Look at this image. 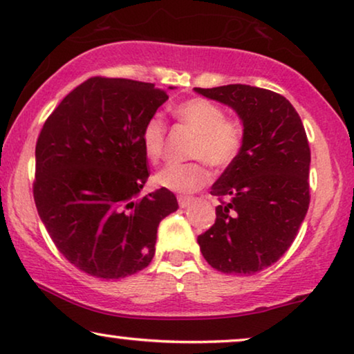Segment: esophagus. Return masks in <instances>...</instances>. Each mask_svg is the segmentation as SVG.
Wrapping results in <instances>:
<instances>
[{
    "label": "esophagus",
    "instance_id": "esophagus-1",
    "mask_svg": "<svg viewBox=\"0 0 354 354\" xmlns=\"http://www.w3.org/2000/svg\"><path fill=\"white\" fill-rule=\"evenodd\" d=\"M192 201H194V197H189V196H178V203H179V207H181V208H186V207L191 205Z\"/></svg>",
    "mask_w": 354,
    "mask_h": 354
}]
</instances>
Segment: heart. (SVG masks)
<instances>
[{"label": "heart", "instance_id": "heart-1", "mask_svg": "<svg viewBox=\"0 0 354 354\" xmlns=\"http://www.w3.org/2000/svg\"><path fill=\"white\" fill-rule=\"evenodd\" d=\"M176 118L197 134L192 142L191 157L201 158L208 165L223 170L239 157L243 144V128L239 122L229 120L218 104L203 97H194L175 107ZM167 127L160 115L144 123L141 142L152 162L160 160L165 151ZM210 178L205 163H170L153 176L158 187L178 194H191L203 187Z\"/></svg>", "mask_w": 354, "mask_h": 354}]
</instances>
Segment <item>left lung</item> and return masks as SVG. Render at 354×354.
I'll list each match as a JSON object with an SVG mask.
<instances>
[{"instance_id": "obj_1", "label": "left lung", "mask_w": 354, "mask_h": 354, "mask_svg": "<svg viewBox=\"0 0 354 354\" xmlns=\"http://www.w3.org/2000/svg\"><path fill=\"white\" fill-rule=\"evenodd\" d=\"M241 118L239 157L212 186L216 220L197 237L208 265L255 274L288 250L310 207L311 152L301 118L286 97L250 84L194 88Z\"/></svg>"}]
</instances>
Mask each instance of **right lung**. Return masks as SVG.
Returning <instances> with one entry per match:
<instances>
[{"label": "right lung", "instance_id": "add662e5", "mask_svg": "<svg viewBox=\"0 0 354 354\" xmlns=\"http://www.w3.org/2000/svg\"><path fill=\"white\" fill-rule=\"evenodd\" d=\"M167 99L152 83L94 77L44 122L33 198L54 245L86 274L109 281L144 270L158 225L178 210L168 189L141 196L149 178L141 131Z\"/></svg>", "mask_w": 354, "mask_h": 354}]
</instances>
